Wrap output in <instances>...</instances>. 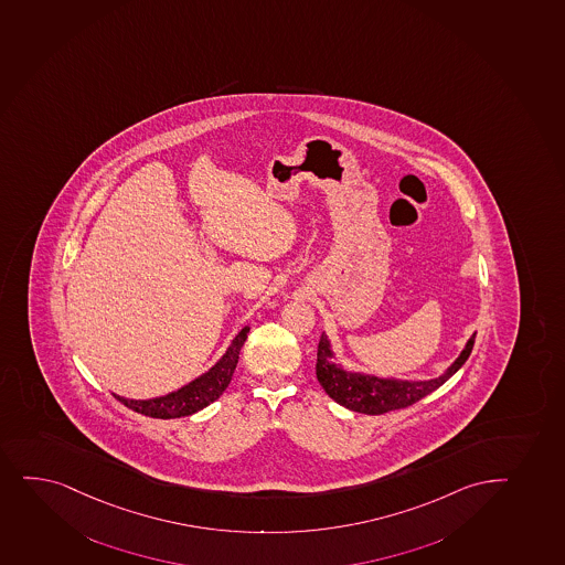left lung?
I'll return each instance as SVG.
<instances>
[{"mask_svg":"<svg viewBox=\"0 0 565 565\" xmlns=\"http://www.w3.org/2000/svg\"><path fill=\"white\" fill-rule=\"evenodd\" d=\"M476 343V334L469 337L460 355L455 359L444 374L431 380H394V377H377V375L364 374L343 369L338 364L337 353L332 349V342L327 334H321L318 348V364L316 375L330 398L340 406L348 407L351 412L366 413V415H381V413L394 412L402 407L412 406L420 398L434 393L441 387L445 381L450 380L462 369L468 361L469 353Z\"/></svg>","mask_w":565,"mask_h":565,"instance_id":"obj_1","label":"left lung"}]
</instances>
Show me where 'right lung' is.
Here are the masks:
<instances>
[{"mask_svg": "<svg viewBox=\"0 0 565 565\" xmlns=\"http://www.w3.org/2000/svg\"><path fill=\"white\" fill-rule=\"evenodd\" d=\"M247 332H249V327H244L233 338V342L228 345L227 351L220 356V361L214 366H210L204 374L185 383L184 387L163 394V396H156V398L134 399L118 396V394H115V398L120 399L121 404L129 409L152 418L188 417V415L201 412L214 399L220 398L223 391L228 387V383L235 374L242 345L246 342Z\"/></svg>", "mask_w": 565, "mask_h": 565, "instance_id": "right-lung-1", "label": "right lung"}]
</instances>
